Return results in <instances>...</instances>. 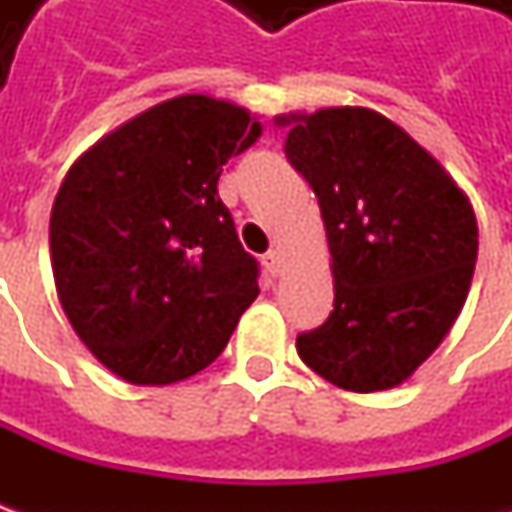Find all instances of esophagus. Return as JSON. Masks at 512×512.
Instances as JSON below:
<instances>
[{"mask_svg": "<svg viewBox=\"0 0 512 512\" xmlns=\"http://www.w3.org/2000/svg\"><path fill=\"white\" fill-rule=\"evenodd\" d=\"M262 265L267 267L270 276H276V273L282 270V253H279V250H267L265 256H262Z\"/></svg>", "mask_w": 512, "mask_h": 512, "instance_id": "obj_1", "label": "esophagus"}]
</instances>
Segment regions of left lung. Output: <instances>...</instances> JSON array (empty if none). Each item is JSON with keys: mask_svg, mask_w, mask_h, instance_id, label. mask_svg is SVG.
<instances>
[{"mask_svg": "<svg viewBox=\"0 0 512 512\" xmlns=\"http://www.w3.org/2000/svg\"><path fill=\"white\" fill-rule=\"evenodd\" d=\"M285 156L313 187L333 256V310L299 333L302 362L353 393L402 384L453 327L479 253L447 170L367 108L290 113Z\"/></svg>", "mask_w": 512, "mask_h": 512, "instance_id": "1", "label": "left lung"}]
</instances>
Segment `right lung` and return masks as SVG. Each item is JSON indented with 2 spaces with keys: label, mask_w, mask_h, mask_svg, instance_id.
<instances>
[{
  "label": "right lung",
  "mask_w": 512,
  "mask_h": 512,
  "mask_svg": "<svg viewBox=\"0 0 512 512\" xmlns=\"http://www.w3.org/2000/svg\"><path fill=\"white\" fill-rule=\"evenodd\" d=\"M259 133L245 108L187 93L68 170L50 213L56 293L76 336L125 382L205 370L259 296V262L216 190Z\"/></svg>",
  "instance_id": "right-lung-1"
}]
</instances>
